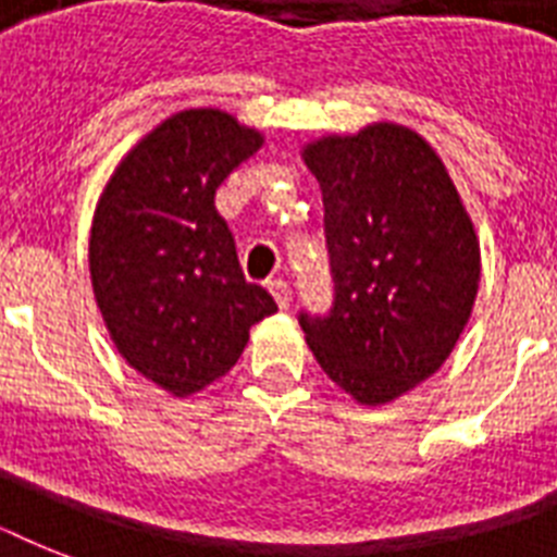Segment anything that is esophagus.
<instances>
[{"label": "esophagus", "mask_w": 557, "mask_h": 557, "mask_svg": "<svg viewBox=\"0 0 557 557\" xmlns=\"http://www.w3.org/2000/svg\"><path fill=\"white\" fill-rule=\"evenodd\" d=\"M269 292H271V297L277 300L280 309H288V300H292V288H288L286 280H271Z\"/></svg>", "instance_id": "obj_1"}]
</instances>
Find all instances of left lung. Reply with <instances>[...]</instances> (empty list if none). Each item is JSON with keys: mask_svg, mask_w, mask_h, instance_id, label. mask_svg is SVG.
I'll return each instance as SVG.
<instances>
[{"mask_svg": "<svg viewBox=\"0 0 557 557\" xmlns=\"http://www.w3.org/2000/svg\"><path fill=\"white\" fill-rule=\"evenodd\" d=\"M323 190L335 283L326 314L300 312L318 364L361 405L393 401L457 347L480 286V243L422 135L372 124L304 147Z\"/></svg>", "mask_w": 557, "mask_h": 557, "instance_id": "1", "label": "left lung"}]
</instances>
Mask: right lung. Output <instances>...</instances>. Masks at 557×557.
<instances>
[{
  "label": "right lung",
  "mask_w": 557,
  "mask_h": 557,
  "mask_svg": "<svg viewBox=\"0 0 557 557\" xmlns=\"http://www.w3.org/2000/svg\"><path fill=\"white\" fill-rule=\"evenodd\" d=\"M262 147L219 109H185L144 135L100 193L89 239L95 300L126 364L190 396L243 356L277 312L245 283L216 187Z\"/></svg>",
  "instance_id": "right-lung-1"
}]
</instances>
